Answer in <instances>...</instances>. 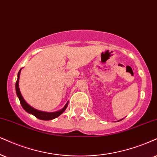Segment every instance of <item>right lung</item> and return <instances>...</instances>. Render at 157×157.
Masks as SVG:
<instances>
[{"mask_svg": "<svg viewBox=\"0 0 157 157\" xmlns=\"http://www.w3.org/2000/svg\"><path fill=\"white\" fill-rule=\"evenodd\" d=\"M20 72H21V69L19 70L18 75H17L18 78H17V80L16 82V92H17V96H18V98L19 99V101H20L21 105H22V108H24V109L27 112H28V113L33 114V115L35 116V117H36V118H38V119H41V120H52V119H55V118L58 117L59 116H60L61 114L65 111V109H66L67 107V105H68V102H67L66 105L64 106V108H63V109L59 110V111H58L57 112H52V113L38 111V110L35 109V108H32L31 106L29 105L26 102H25V100L23 99L22 94H21V93H20V91H19V75H20Z\"/></svg>", "mask_w": 157, "mask_h": 157, "instance_id": "obj_1", "label": "right lung"}]
</instances>
